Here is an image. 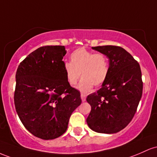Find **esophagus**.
I'll return each mask as SVG.
<instances>
[{
  "label": "esophagus",
  "instance_id": "1",
  "mask_svg": "<svg viewBox=\"0 0 157 157\" xmlns=\"http://www.w3.org/2000/svg\"><path fill=\"white\" fill-rule=\"evenodd\" d=\"M81 98H82V101H86V95H84V93H82V94H81Z\"/></svg>",
  "mask_w": 157,
  "mask_h": 157
}]
</instances>
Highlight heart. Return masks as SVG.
Listing matches in <instances>:
<instances>
[{
	"mask_svg": "<svg viewBox=\"0 0 157 157\" xmlns=\"http://www.w3.org/2000/svg\"><path fill=\"white\" fill-rule=\"evenodd\" d=\"M70 62L64 64L67 82L69 85L77 83L82 74L78 89L82 93H90L93 86L101 85L107 80L110 71L109 60L105 54L96 53L84 48H78L70 54Z\"/></svg>",
	"mask_w": 157,
	"mask_h": 157,
	"instance_id": "1",
	"label": "heart"
}]
</instances>
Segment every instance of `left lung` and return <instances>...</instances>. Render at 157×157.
Instances as JSON below:
<instances>
[{
    "instance_id": "8db88e82",
    "label": "left lung",
    "mask_w": 157,
    "mask_h": 157,
    "mask_svg": "<svg viewBox=\"0 0 157 157\" xmlns=\"http://www.w3.org/2000/svg\"><path fill=\"white\" fill-rule=\"evenodd\" d=\"M93 49L108 58L110 71L101 87L87 96L91 111L87 123L93 131L111 134L124 129L136 111L143 88L142 73L139 63L122 47Z\"/></svg>"
}]
</instances>
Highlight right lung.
<instances>
[{"instance_id":"right-lung-1","label":"right lung","mask_w":157,"mask_h":157,"mask_svg":"<svg viewBox=\"0 0 157 157\" xmlns=\"http://www.w3.org/2000/svg\"><path fill=\"white\" fill-rule=\"evenodd\" d=\"M64 46L37 49L17 67L14 101L22 124L35 136L49 140L67 129L70 116L82 103L80 92L65 76Z\"/></svg>"}]
</instances>
